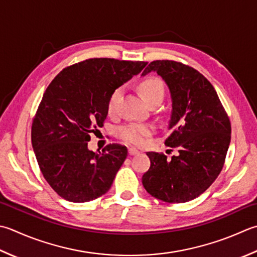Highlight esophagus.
<instances>
[{
  "instance_id": "obj_1",
  "label": "esophagus",
  "mask_w": 257,
  "mask_h": 257,
  "mask_svg": "<svg viewBox=\"0 0 257 257\" xmlns=\"http://www.w3.org/2000/svg\"><path fill=\"white\" fill-rule=\"evenodd\" d=\"M128 154H129L130 156H135V155H139L140 152H139L138 149H136L135 147H132V148L128 149Z\"/></svg>"
}]
</instances>
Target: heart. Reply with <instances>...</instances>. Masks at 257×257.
<instances>
[{"label":"heart","instance_id":"obj_1","mask_svg":"<svg viewBox=\"0 0 257 257\" xmlns=\"http://www.w3.org/2000/svg\"><path fill=\"white\" fill-rule=\"evenodd\" d=\"M140 91L144 99L150 103L154 100L160 99L163 100L164 97V87L163 83L157 79H147L140 84ZM122 89L118 88L115 89L110 95L109 101H108V110L109 112H113L120 97H121ZM153 127L148 123H128L123 125L122 128H120V137H121L124 142L133 145H142L146 140L148 136L152 135Z\"/></svg>","mask_w":257,"mask_h":257}]
</instances>
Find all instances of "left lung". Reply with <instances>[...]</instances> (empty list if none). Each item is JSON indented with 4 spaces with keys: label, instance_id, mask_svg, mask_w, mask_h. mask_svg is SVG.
<instances>
[{
    "label": "left lung",
    "instance_id": "obj_1",
    "mask_svg": "<svg viewBox=\"0 0 257 257\" xmlns=\"http://www.w3.org/2000/svg\"><path fill=\"white\" fill-rule=\"evenodd\" d=\"M156 72L172 98L165 145L178 155L147 153L150 168L143 185L166 203H185L203 194L222 170L230 143V122L210 82L192 67L170 60L148 64L142 75Z\"/></svg>",
    "mask_w": 257,
    "mask_h": 257
}]
</instances>
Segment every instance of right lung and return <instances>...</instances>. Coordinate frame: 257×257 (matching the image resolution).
<instances>
[{"mask_svg": "<svg viewBox=\"0 0 257 257\" xmlns=\"http://www.w3.org/2000/svg\"><path fill=\"white\" fill-rule=\"evenodd\" d=\"M147 62L94 58L63 69L45 90L32 123V147L43 177L62 198L85 203L105 194L127 148H88L102 127L115 89L142 72Z\"/></svg>", "mask_w": 257, "mask_h": 257, "instance_id": "add662e5", "label": "right lung"}]
</instances>
